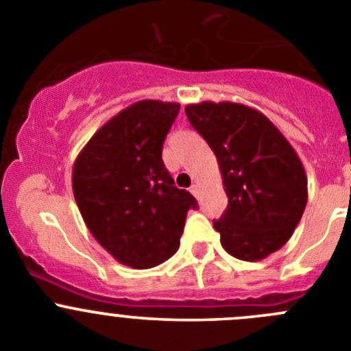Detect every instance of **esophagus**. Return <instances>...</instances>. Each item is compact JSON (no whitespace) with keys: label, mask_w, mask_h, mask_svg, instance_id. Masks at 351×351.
Returning a JSON list of instances; mask_svg holds the SVG:
<instances>
[{"label":"esophagus","mask_w":351,"mask_h":351,"mask_svg":"<svg viewBox=\"0 0 351 351\" xmlns=\"http://www.w3.org/2000/svg\"><path fill=\"white\" fill-rule=\"evenodd\" d=\"M189 191L193 193V197H197V198H198V195H200V188H198V184H193L191 188H189Z\"/></svg>","instance_id":"1"}]
</instances>
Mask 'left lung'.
Wrapping results in <instances>:
<instances>
[{
    "label": "left lung",
    "instance_id": "1",
    "mask_svg": "<svg viewBox=\"0 0 351 351\" xmlns=\"http://www.w3.org/2000/svg\"><path fill=\"white\" fill-rule=\"evenodd\" d=\"M189 123L214 151L228 207L214 221L221 245L261 261L287 243L308 202V179L294 147L257 109L237 102L186 106Z\"/></svg>",
    "mask_w": 351,
    "mask_h": 351
}]
</instances>
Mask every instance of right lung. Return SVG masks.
Returning <instances> with one entry per match:
<instances>
[{
    "label": "right lung",
    "instance_id": "obj_1",
    "mask_svg": "<svg viewBox=\"0 0 351 351\" xmlns=\"http://www.w3.org/2000/svg\"><path fill=\"white\" fill-rule=\"evenodd\" d=\"M181 106L139 101L95 132L73 165V193L94 239L118 263L146 269L178 252L197 200L173 186L162 147Z\"/></svg>",
    "mask_w": 351,
    "mask_h": 351
}]
</instances>
